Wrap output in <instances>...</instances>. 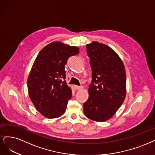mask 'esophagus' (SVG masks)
<instances>
[{
	"mask_svg": "<svg viewBox=\"0 0 155 155\" xmlns=\"http://www.w3.org/2000/svg\"><path fill=\"white\" fill-rule=\"evenodd\" d=\"M73 87H74V89H78V90H81V89H82L83 88V87L82 86H75V85H74V86H73Z\"/></svg>",
	"mask_w": 155,
	"mask_h": 155,
	"instance_id": "obj_1",
	"label": "esophagus"
}]
</instances>
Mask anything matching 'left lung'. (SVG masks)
<instances>
[{
    "label": "left lung",
    "instance_id": "8db88e82",
    "mask_svg": "<svg viewBox=\"0 0 155 155\" xmlns=\"http://www.w3.org/2000/svg\"><path fill=\"white\" fill-rule=\"evenodd\" d=\"M90 58L92 81L89 98L83 105L85 116L104 122L113 116L124 101L126 74L120 57L106 44L93 42L86 45Z\"/></svg>",
    "mask_w": 155,
    "mask_h": 155
}]
</instances>
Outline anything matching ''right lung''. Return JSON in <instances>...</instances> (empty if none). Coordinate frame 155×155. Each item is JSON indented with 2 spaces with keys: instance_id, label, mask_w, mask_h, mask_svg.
Returning <instances> with one entry per match:
<instances>
[{
  "instance_id": "add662e5",
  "label": "right lung",
  "mask_w": 155,
  "mask_h": 155,
  "mask_svg": "<svg viewBox=\"0 0 155 155\" xmlns=\"http://www.w3.org/2000/svg\"><path fill=\"white\" fill-rule=\"evenodd\" d=\"M79 48L53 42L39 52L28 79L29 98L37 110L48 118L64 113L72 97L66 84L65 65L68 58L79 53Z\"/></svg>"
}]
</instances>
